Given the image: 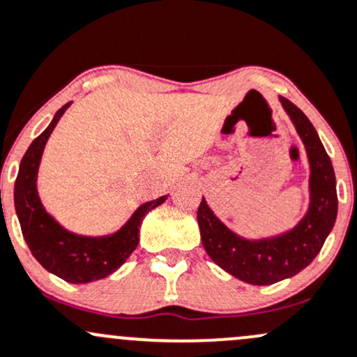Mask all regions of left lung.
I'll list each match as a JSON object with an SVG mask.
<instances>
[{
	"instance_id": "1",
	"label": "left lung",
	"mask_w": 357,
	"mask_h": 357,
	"mask_svg": "<svg viewBox=\"0 0 357 357\" xmlns=\"http://www.w3.org/2000/svg\"><path fill=\"white\" fill-rule=\"evenodd\" d=\"M306 149L310 162V207L291 231L261 239H246L231 231L202 198L197 219L208 257L243 282L268 286L289 279L314 260L337 219V188L332 160L317 130L299 107L279 97Z\"/></svg>"
}]
</instances>
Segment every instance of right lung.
<instances>
[{"label":"right lung","mask_w":357,"mask_h":357,"mask_svg":"<svg viewBox=\"0 0 357 357\" xmlns=\"http://www.w3.org/2000/svg\"><path fill=\"white\" fill-rule=\"evenodd\" d=\"M70 104H65L56 112L50 126L30 144L18 169L13 197L22 234L33 258L47 272L54 273L66 282L87 284L111 275L128 260L138 246L142 220L150 210L164 204L167 195L140 205L128 222L112 234L84 236L63 227L40 202L37 191V174L44 147Z\"/></svg>","instance_id":"add662e5"}]
</instances>
